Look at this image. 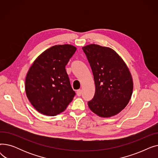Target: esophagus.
I'll list each match as a JSON object with an SVG mask.
<instances>
[{"instance_id":"esophagus-1","label":"esophagus","mask_w":158,"mask_h":158,"mask_svg":"<svg viewBox=\"0 0 158 158\" xmlns=\"http://www.w3.org/2000/svg\"><path fill=\"white\" fill-rule=\"evenodd\" d=\"M81 94H82V90L81 89H78L77 91V96H81Z\"/></svg>"}]
</instances>
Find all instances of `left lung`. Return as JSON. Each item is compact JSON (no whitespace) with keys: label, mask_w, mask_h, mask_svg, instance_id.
<instances>
[{"label":"left lung","mask_w":158,"mask_h":158,"mask_svg":"<svg viewBox=\"0 0 158 158\" xmlns=\"http://www.w3.org/2000/svg\"><path fill=\"white\" fill-rule=\"evenodd\" d=\"M82 50L95 85L94 97L88 102L89 109L101 117L116 115L125 108L132 94L133 82L128 67L111 48L90 44Z\"/></svg>","instance_id":"obj_1"}]
</instances>
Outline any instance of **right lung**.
<instances>
[{"instance_id": "add662e5", "label": "right lung", "mask_w": 158, "mask_h": 158, "mask_svg": "<svg viewBox=\"0 0 158 158\" xmlns=\"http://www.w3.org/2000/svg\"><path fill=\"white\" fill-rule=\"evenodd\" d=\"M76 49L69 44L52 46L41 54L30 67L25 89L31 104L39 113L56 116L72 101L76 93L65 66Z\"/></svg>"}]
</instances>
